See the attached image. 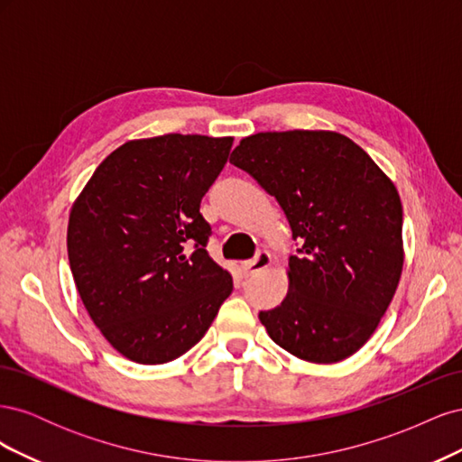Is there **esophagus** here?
<instances>
[{"label":"esophagus","instance_id":"1","mask_svg":"<svg viewBox=\"0 0 462 462\" xmlns=\"http://www.w3.org/2000/svg\"><path fill=\"white\" fill-rule=\"evenodd\" d=\"M270 265H272V254L268 253V250H260L254 260H248V262L241 263V270L245 275H254V273L268 270Z\"/></svg>","mask_w":462,"mask_h":462}]
</instances>
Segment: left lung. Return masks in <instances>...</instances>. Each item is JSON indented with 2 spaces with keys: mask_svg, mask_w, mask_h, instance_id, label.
I'll list each match as a JSON object with an SVG mask.
<instances>
[{
  "mask_svg": "<svg viewBox=\"0 0 462 462\" xmlns=\"http://www.w3.org/2000/svg\"><path fill=\"white\" fill-rule=\"evenodd\" d=\"M231 163L283 208L300 239L283 302L258 318L273 343L333 365L372 337L402 273V204L368 153L337 131L245 136Z\"/></svg>",
  "mask_w": 462,
  "mask_h": 462,
  "instance_id": "1",
  "label": "left lung"
}]
</instances>
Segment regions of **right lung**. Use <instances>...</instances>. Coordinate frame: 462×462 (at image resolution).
I'll use <instances>...</instances> for the list:
<instances>
[{"mask_svg": "<svg viewBox=\"0 0 462 462\" xmlns=\"http://www.w3.org/2000/svg\"><path fill=\"white\" fill-rule=\"evenodd\" d=\"M233 136L162 134L121 144L71 206L69 263L106 341L138 365H165L197 345L233 291L206 253L200 200Z\"/></svg>", "mask_w": 462, "mask_h": 462, "instance_id": "1", "label": "right lung"}]
</instances>
